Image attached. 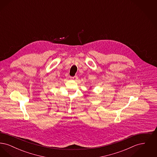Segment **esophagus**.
I'll return each instance as SVG.
<instances>
[{"label":"esophagus","instance_id":"esophagus-1","mask_svg":"<svg viewBox=\"0 0 157 157\" xmlns=\"http://www.w3.org/2000/svg\"><path fill=\"white\" fill-rule=\"evenodd\" d=\"M71 78L72 79V80H74V81H76L77 79H78V76H76V75H75L74 76H72V77H71Z\"/></svg>","mask_w":157,"mask_h":157}]
</instances>
